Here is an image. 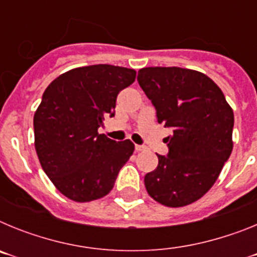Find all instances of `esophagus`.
I'll use <instances>...</instances> for the list:
<instances>
[{"label":"esophagus","mask_w":257,"mask_h":257,"mask_svg":"<svg viewBox=\"0 0 257 257\" xmlns=\"http://www.w3.org/2000/svg\"><path fill=\"white\" fill-rule=\"evenodd\" d=\"M145 149H147V148H145L144 145H136V147H135L136 152H143V151H145Z\"/></svg>","instance_id":"obj_1"}]
</instances>
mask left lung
I'll return each instance as SVG.
<instances>
[{"mask_svg": "<svg viewBox=\"0 0 257 257\" xmlns=\"http://www.w3.org/2000/svg\"><path fill=\"white\" fill-rule=\"evenodd\" d=\"M140 87L157 119L172 128L169 156L145 175L149 196L167 207L198 201L219 178L233 151V109L219 86L198 70L149 67L139 70Z\"/></svg>", "mask_w": 257, "mask_h": 257, "instance_id": "1", "label": "left lung"}]
</instances>
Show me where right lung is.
Segmentation results:
<instances>
[{"mask_svg":"<svg viewBox=\"0 0 257 257\" xmlns=\"http://www.w3.org/2000/svg\"><path fill=\"white\" fill-rule=\"evenodd\" d=\"M135 77L128 68L88 65L60 74L45 90L33 118L35 148L45 174L67 198H103L133 156L131 140L114 142L97 128L114 115L117 95Z\"/></svg>","mask_w":257,"mask_h":257,"instance_id":"1","label":"right lung"}]
</instances>
